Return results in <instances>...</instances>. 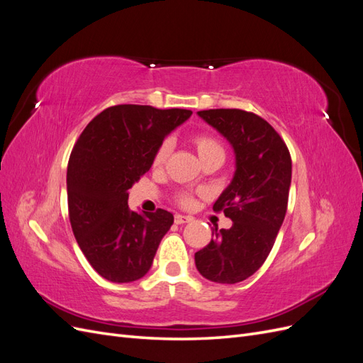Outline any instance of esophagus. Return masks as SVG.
Returning <instances> with one entry per match:
<instances>
[{
    "label": "esophagus",
    "instance_id": "1",
    "mask_svg": "<svg viewBox=\"0 0 363 363\" xmlns=\"http://www.w3.org/2000/svg\"><path fill=\"white\" fill-rule=\"evenodd\" d=\"M191 216H184V215H175L174 216V223L175 224H186V223H191Z\"/></svg>",
    "mask_w": 363,
    "mask_h": 363
}]
</instances>
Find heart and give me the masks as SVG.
I'll use <instances>...</instances> for the list:
<instances>
[{"instance_id": "heart-1", "label": "heart", "mask_w": 363, "mask_h": 363, "mask_svg": "<svg viewBox=\"0 0 363 363\" xmlns=\"http://www.w3.org/2000/svg\"><path fill=\"white\" fill-rule=\"evenodd\" d=\"M191 142H192V145L196 151V155H199L201 163H204L207 160H212V159L224 160L225 150H224L221 142H219L215 136L207 135V133H200V135L192 136ZM168 155H169V144L168 142H162L159 148L156 150L155 156H152V167L160 168L164 163V160H167ZM174 201L182 207H189L194 203V196L189 192H179L174 196Z\"/></svg>"}]
</instances>
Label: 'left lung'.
<instances>
[{
	"mask_svg": "<svg viewBox=\"0 0 363 363\" xmlns=\"http://www.w3.org/2000/svg\"><path fill=\"white\" fill-rule=\"evenodd\" d=\"M199 115L233 145L236 172L213 204L233 224L212 230L195 265L207 280L233 284L252 276L276 242L288 211L292 160L281 136L256 113L211 108Z\"/></svg>",
	"mask_w": 363,
	"mask_h": 363,
	"instance_id": "obj_1",
	"label": "left lung"
}]
</instances>
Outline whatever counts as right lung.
Segmentation results:
<instances>
[{"instance_id": "1", "label": "right lung", "mask_w": 363, "mask_h": 363, "mask_svg": "<svg viewBox=\"0 0 363 363\" xmlns=\"http://www.w3.org/2000/svg\"><path fill=\"white\" fill-rule=\"evenodd\" d=\"M191 115L186 108L112 106L77 139L67 172L69 221L84 257L106 280L128 283L150 271L174 216L163 208L131 212L127 191L150 171L164 136Z\"/></svg>"}]
</instances>
